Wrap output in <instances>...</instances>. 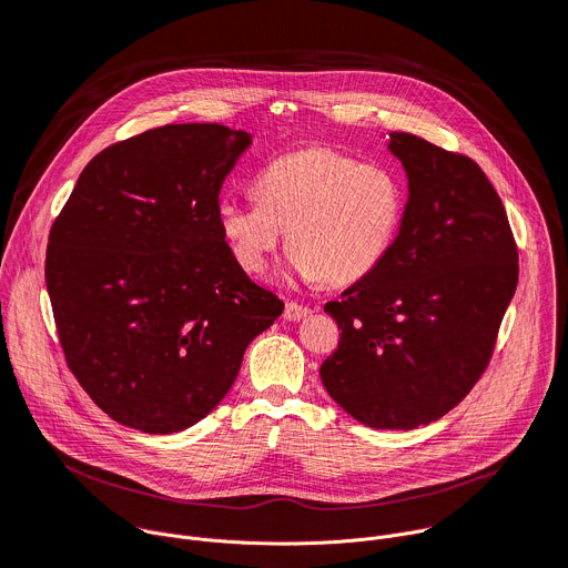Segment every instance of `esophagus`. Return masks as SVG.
<instances>
[{
	"label": "esophagus",
	"instance_id": "esophagus-1",
	"mask_svg": "<svg viewBox=\"0 0 568 568\" xmlns=\"http://www.w3.org/2000/svg\"><path fill=\"white\" fill-rule=\"evenodd\" d=\"M312 310L307 307V305H303V303H296V301H290L287 305H285V318L287 321H301L303 316H307Z\"/></svg>",
	"mask_w": 568,
	"mask_h": 568
}]
</instances>
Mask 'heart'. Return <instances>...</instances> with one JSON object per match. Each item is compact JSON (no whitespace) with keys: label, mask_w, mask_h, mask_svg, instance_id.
I'll use <instances>...</instances> for the list:
<instances>
[{"label":"heart","mask_w":568,"mask_h":568,"mask_svg":"<svg viewBox=\"0 0 568 568\" xmlns=\"http://www.w3.org/2000/svg\"><path fill=\"white\" fill-rule=\"evenodd\" d=\"M258 202L224 197L215 220L235 263L261 274L283 242L303 281L353 285L393 247L404 215L397 175L331 148L276 156L256 178Z\"/></svg>","instance_id":"obj_1"}]
</instances>
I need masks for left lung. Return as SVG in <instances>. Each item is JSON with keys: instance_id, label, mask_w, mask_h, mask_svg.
<instances>
[{"instance_id": "1", "label": "left lung", "mask_w": 568, "mask_h": 568, "mask_svg": "<svg viewBox=\"0 0 568 568\" xmlns=\"http://www.w3.org/2000/svg\"><path fill=\"white\" fill-rule=\"evenodd\" d=\"M409 178L399 233L379 267L326 312L342 328L321 382L375 429H416L452 412L488 368L517 290V242L474 159L390 132Z\"/></svg>"}]
</instances>
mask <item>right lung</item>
I'll return each mask as SVG.
<instances>
[{"label":"right lung","mask_w":568,"mask_h":568,"mask_svg":"<svg viewBox=\"0 0 568 568\" xmlns=\"http://www.w3.org/2000/svg\"><path fill=\"white\" fill-rule=\"evenodd\" d=\"M250 143L217 123L145 130L101 150L53 220L44 276L64 362L125 427L200 423L285 307L235 263L215 220Z\"/></svg>","instance_id":"add662e5"}]
</instances>
